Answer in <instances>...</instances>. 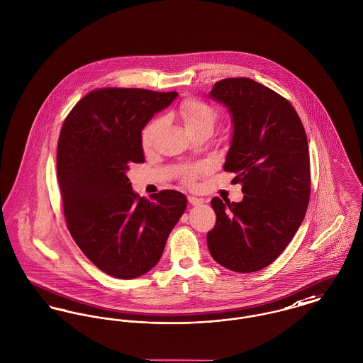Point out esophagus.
<instances>
[{
	"label": "esophagus",
	"mask_w": 363,
	"mask_h": 363,
	"mask_svg": "<svg viewBox=\"0 0 363 363\" xmlns=\"http://www.w3.org/2000/svg\"><path fill=\"white\" fill-rule=\"evenodd\" d=\"M187 199H189V202H190L191 205H194V206L203 203V199H202V198H196V196H193V195H190Z\"/></svg>",
	"instance_id": "obj_1"
}]
</instances>
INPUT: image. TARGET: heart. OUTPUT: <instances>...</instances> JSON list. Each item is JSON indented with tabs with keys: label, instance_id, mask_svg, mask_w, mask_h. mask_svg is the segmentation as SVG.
I'll return each instance as SVG.
<instances>
[{
	"label": "heart",
	"instance_id": "heart-1",
	"mask_svg": "<svg viewBox=\"0 0 363 363\" xmlns=\"http://www.w3.org/2000/svg\"><path fill=\"white\" fill-rule=\"evenodd\" d=\"M177 117L190 135L201 130H206L211 133L218 120V111L211 104L198 99H186L179 106ZM162 126H164V122L161 118H152L151 121L145 123L140 133V143L145 151L152 148ZM198 173H199L198 168L184 170L183 179L186 183H194Z\"/></svg>",
	"mask_w": 363,
	"mask_h": 363
}]
</instances>
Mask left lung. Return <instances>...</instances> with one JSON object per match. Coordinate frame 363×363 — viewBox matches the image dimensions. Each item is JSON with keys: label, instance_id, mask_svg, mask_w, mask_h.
I'll return each instance as SVG.
<instances>
[{"label": "left lung", "instance_id": "8db88e82", "mask_svg": "<svg viewBox=\"0 0 363 363\" xmlns=\"http://www.w3.org/2000/svg\"><path fill=\"white\" fill-rule=\"evenodd\" d=\"M209 97L223 103L234 125L224 170L237 176L241 202H211L216 224L206 241L212 257L231 271L269 266L303 223L311 191L304 126L285 97L250 78L216 82Z\"/></svg>", "mask_w": 363, "mask_h": 363}]
</instances>
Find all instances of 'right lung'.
<instances>
[{
    "label": "right lung",
    "instance_id": "1",
    "mask_svg": "<svg viewBox=\"0 0 363 363\" xmlns=\"http://www.w3.org/2000/svg\"><path fill=\"white\" fill-rule=\"evenodd\" d=\"M177 92L103 88L82 97L63 122L57 180L67 228L103 272L132 279L160 262L170 231L187 208L184 194L139 196L126 176L145 162L140 133Z\"/></svg>",
    "mask_w": 363,
    "mask_h": 363
}]
</instances>
